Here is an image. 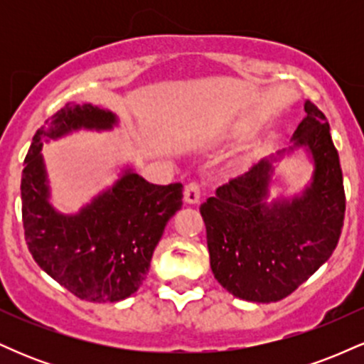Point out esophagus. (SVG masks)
Masks as SVG:
<instances>
[{
	"mask_svg": "<svg viewBox=\"0 0 364 364\" xmlns=\"http://www.w3.org/2000/svg\"><path fill=\"white\" fill-rule=\"evenodd\" d=\"M200 195H202V188H200L198 183H188L185 186V202L190 203V205L200 202Z\"/></svg>",
	"mask_w": 364,
	"mask_h": 364,
	"instance_id": "obj_1",
	"label": "esophagus"
}]
</instances>
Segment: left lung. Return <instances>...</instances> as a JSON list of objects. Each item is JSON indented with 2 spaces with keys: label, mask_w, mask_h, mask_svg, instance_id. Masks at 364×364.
Instances as JSON below:
<instances>
[{
  "label": "left lung",
  "mask_w": 364,
  "mask_h": 364,
  "mask_svg": "<svg viewBox=\"0 0 364 364\" xmlns=\"http://www.w3.org/2000/svg\"><path fill=\"white\" fill-rule=\"evenodd\" d=\"M304 112L289 147L260 159L200 205L212 274L245 301H281L339 243L346 210L339 154L323 112L310 101ZM298 151L311 161V181L298 194L272 197L274 168Z\"/></svg>",
  "instance_id": "8db88e82"
}]
</instances>
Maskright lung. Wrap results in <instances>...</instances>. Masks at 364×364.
Here are the masks:
<instances>
[{"label":"right lung","instance_id":"right-lung-1","mask_svg":"<svg viewBox=\"0 0 364 364\" xmlns=\"http://www.w3.org/2000/svg\"><path fill=\"white\" fill-rule=\"evenodd\" d=\"M119 118L92 104H66L37 129L22 173V219L28 252L77 298L116 303L139 291L166 224L181 208L183 185H154L132 164L73 214L51 203L43 147L80 132H111Z\"/></svg>","mask_w":364,"mask_h":364}]
</instances>
